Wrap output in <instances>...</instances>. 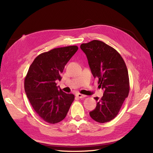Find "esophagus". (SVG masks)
Wrapping results in <instances>:
<instances>
[{"instance_id":"obj_1","label":"esophagus","mask_w":153,"mask_h":153,"mask_svg":"<svg viewBox=\"0 0 153 153\" xmlns=\"http://www.w3.org/2000/svg\"><path fill=\"white\" fill-rule=\"evenodd\" d=\"M75 95H76V96L77 97V98H85V97L86 96L85 95L82 94L80 93H76Z\"/></svg>"}]
</instances>
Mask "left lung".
Here are the masks:
<instances>
[{
	"instance_id": "8db88e82",
	"label": "left lung",
	"mask_w": 153,
	"mask_h": 153,
	"mask_svg": "<svg viewBox=\"0 0 153 153\" xmlns=\"http://www.w3.org/2000/svg\"><path fill=\"white\" fill-rule=\"evenodd\" d=\"M87 58L94 78L104 90L103 97H95L96 107L89 112L96 122L104 123L117 116L128 96L129 82L128 69L117 51L103 41L93 40L80 45Z\"/></svg>"
}]
</instances>
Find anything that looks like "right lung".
I'll return each mask as SVG.
<instances>
[{
  "mask_svg": "<svg viewBox=\"0 0 153 153\" xmlns=\"http://www.w3.org/2000/svg\"><path fill=\"white\" fill-rule=\"evenodd\" d=\"M77 46L57 48L37 56L25 78V91L35 112L45 122L55 124L66 117L75 96L57 86L64 66L78 50Z\"/></svg>",
  "mask_w": 153,
  "mask_h": 153,
  "instance_id": "1",
  "label": "right lung"
}]
</instances>
